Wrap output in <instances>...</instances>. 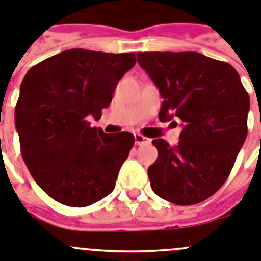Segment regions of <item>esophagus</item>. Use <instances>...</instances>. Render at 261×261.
Masks as SVG:
<instances>
[{"label": "esophagus", "instance_id": "esophagus-1", "mask_svg": "<svg viewBox=\"0 0 261 261\" xmlns=\"http://www.w3.org/2000/svg\"><path fill=\"white\" fill-rule=\"evenodd\" d=\"M149 142H151V140L148 139V138H145V136H143L142 134H135V144L143 145V144H147V143Z\"/></svg>", "mask_w": 261, "mask_h": 261}]
</instances>
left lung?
<instances>
[{"label": "left lung", "mask_w": 261, "mask_h": 261, "mask_svg": "<svg viewBox=\"0 0 261 261\" xmlns=\"http://www.w3.org/2000/svg\"><path fill=\"white\" fill-rule=\"evenodd\" d=\"M164 98L161 122H183L179 142L154 139L151 187L177 205L198 204L225 183L247 136L250 97L231 65L198 51L136 53Z\"/></svg>", "instance_id": "1"}]
</instances>
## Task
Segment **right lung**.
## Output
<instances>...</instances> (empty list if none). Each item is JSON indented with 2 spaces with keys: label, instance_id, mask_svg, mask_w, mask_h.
<instances>
[{
  "label": "right lung",
  "instance_id": "1",
  "mask_svg": "<svg viewBox=\"0 0 261 261\" xmlns=\"http://www.w3.org/2000/svg\"><path fill=\"white\" fill-rule=\"evenodd\" d=\"M135 53L70 49L28 70L15 107L20 152L35 182L56 201L87 206L114 190L134 135L91 127L109 107Z\"/></svg>",
  "mask_w": 261,
  "mask_h": 261
}]
</instances>
